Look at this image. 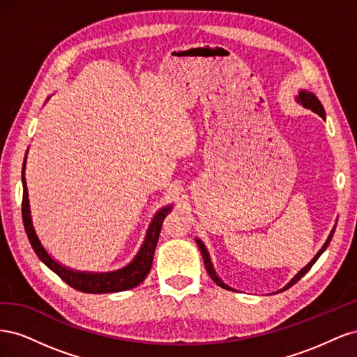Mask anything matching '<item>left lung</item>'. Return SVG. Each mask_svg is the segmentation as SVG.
<instances>
[{
	"label": "left lung",
	"mask_w": 357,
	"mask_h": 357,
	"mask_svg": "<svg viewBox=\"0 0 357 357\" xmlns=\"http://www.w3.org/2000/svg\"><path fill=\"white\" fill-rule=\"evenodd\" d=\"M296 100H298V102H301L302 105L305 107V109H310V110H312L314 113H317L319 116H321L323 119H326V114H325V109H323V105H321V102L319 101V98L317 96L314 95V93H311V92H308V91H301L299 92V95L296 96ZM333 232H335V229H332V232L329 234V236H328V240H326V243L323 244V247L320 248V250L317 252V255L312 257V261L305 266V268H302L301 271L290 280V282L282 289V290H286V289H289V287H291L294 286L298 280H301L302 277H304L308 271H310V268L314 265L316 262H317V259L320 257V255L326 250V247L329 245V243H331V240H332V236H333ZM197 244H198V247H199V250H201V255H202V259H204V265H205V269H207V273H208V275L211 277V280L213 282L215 283V284H219L220 287H223V289H226V290H234L232 287H229L228 284H225L222 280L218 277V274H215V271H214V268H213V264H211V259H210V255H208V252H207V248H205V245H204V243L201 241V240H198L197 238Z\"/></svg>",
	"instance_id": "8db88e82"
}]
</instances>
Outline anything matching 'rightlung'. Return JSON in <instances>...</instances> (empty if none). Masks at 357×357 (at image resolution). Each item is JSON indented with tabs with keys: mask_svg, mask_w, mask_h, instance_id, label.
I'll return each mask as SVG.
<instances>
[{
	"mask_svg": "<svg viewBox=\"0 0 357 357\" xmlns=\"http://www.w3.org/2000/svg\"><path fill=\"white\" fill-rule=\"evenodd\" d=\"M22 185H24L22 219H24V226L28 235V240L32 248H34L36 255L40 257V261L45 265H47V268H50L53 273L58 274L68 286H71L75 290L84 291V294H113V291L132 289L142 283L147 277L150 268H152L153 255H155V248H156L159 234L162 229V223H164L167 214L171 211L172 205H168V207H164L156 213V215L147 229L144 243L131 264L112 273H80V271H73V269L56 262L55 259L45 250V247L41 245L38 240L34 226H32V219H31L28 189H26V180H25V162L22 167Z\"/></svg>",
	"mask_w": 357,
	"mask_h": 357,
	"instance_id": "right-lung-1",
	"label": "right lung"
}]
</instances>
